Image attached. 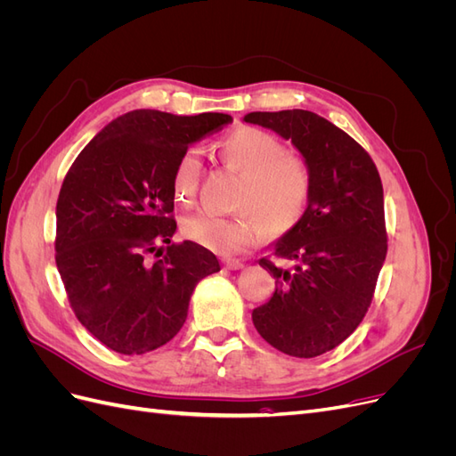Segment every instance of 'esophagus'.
I'll return each mask as SVG.
<instances>
[{
	"mask_svg": "<svg viewBox=\"0 0 456 456\" xmlns=\"http://www.w3.org/2000/svg\"><path fill=\"white\" fill-rule=\"evenodd\" d=\"M224 266L228 270H240V268H243V260H240V258H226L224 260Z\"/></svg>",
	"mask_w": 456,
	"mask_h": 456,
	"instance_id": "1",
	"label": "esophagus"
}]
</instances>
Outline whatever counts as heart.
Here are the masks:
<instances>
[{"label":"heart","mask_w":456,"mask_h":456,"mask_svg":"<svg viewBox=\"0 0 456 456\" xmlns=\"http://www.w3.org/2000/svg\"><path fill=\"white\" fill-rule=\"evenodd\" d=\"M220 156L241 175L236 196L238 216L194 213L183 220V233L216 255H240L272 230L281 233L297 226L312 196L306 161L285 151L278 136L256 127H238L218 142ZM201 173L196 148L184 150L173 169V191L178 201L194 196Z\"/></svg>","instance_id":"b5f03b06"}]
</instances>
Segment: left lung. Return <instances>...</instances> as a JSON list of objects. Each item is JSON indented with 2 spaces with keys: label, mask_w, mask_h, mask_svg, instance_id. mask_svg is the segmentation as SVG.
<instances>
[{
  "label": "left lung",
  "mask_w": 456,
  "mask_h": 456,
  "mask_svg": "<svg viewBox=\"0 0 456 456\" xmlns=\"http://www.w3.org/2000/svg\"><path fill=\"white\" fill-rule=\"evenodd\" d=\"M243 121L291 141L312 175L306 213L273 243L287 266L258 260L273 275L275 291L253 310V323L287 355H322L362 323L384 265L379 171L350 134L308 110L251 112Z\"/></svg>",
  "instance_id": "left-lung-1"
}]
</instances>
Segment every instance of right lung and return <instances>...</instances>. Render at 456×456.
Listing matches in <instances>:
<instances>
[{
    "instance_id": "add662e5",
    "label": "right lung",
    "mask_w": 456,
    "mask_h": 456,
    "mask_svg": "<svg viewBox=\"0 0 456 456\" xmlns=\"http://www.w3.org/2000/svg\"><path fill=\"white\" fill-rule=\"evenodd\" d=\"M230 121L133 110L96 133L68 171L54 258L79 323L110 350L134 355L167 344L186 322L196 285L220 270L205 247L171 243L173 169L190 144ZM161 242L168 253L150 263Z\"/></svg>"
}]
</instances>
